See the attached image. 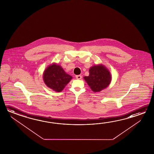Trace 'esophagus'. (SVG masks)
<instances>
[{
	"mask_svg": "<svg viewBox=\"0 0 154 154\" xmlns=\"http://www.w3.org/2000/svg\"><path fill=\"white\" fill-rule=\"evenodd\" d=\"M76 78L77 79H81L82 78V76L81 75H76Z\"/></svg>",
	"mask_w": 154,
	"mask_h": 154,
	"instance_id": "esophagus-1",
	"label": "esophagus"
}]
</instances>
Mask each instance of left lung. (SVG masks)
I'll list each match as a JSON object with an SVG mask.
<instances>
[{
    "label": "left lung",
    "instance_id": "left-lung-1",
    "mask_svg": "<svg viewBox=\"0 0 154 154\" xmlns=\"http://www.w3.org/2000/svg\"><path fill=\"white\" fill-rule=\"evenodd\" d=\"M84 79L92 90L95 92L101 91L107 88L111 82L112 76L108 69L103 64L91 66L89 75Z\"/></svg>",
    "mask_w": 154,
    "mask_h": 154
}]
</instances>
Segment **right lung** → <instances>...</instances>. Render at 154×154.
<instances>
[{"label":"right lung","instance_id":"add662e5","mask_svg":"<svg viewBox=\"0 0 154 154\" xmlns=\"http://www.w3.org/2000/svg\"><path fill=\"white\" fill-rule=\"evenodd\" d=\"M72 78L56 63L48 66L43 74V80L47 87L58 92L62 91Z\"/></svg>","mask_w":154,"mask_h":154}]
</instances>
